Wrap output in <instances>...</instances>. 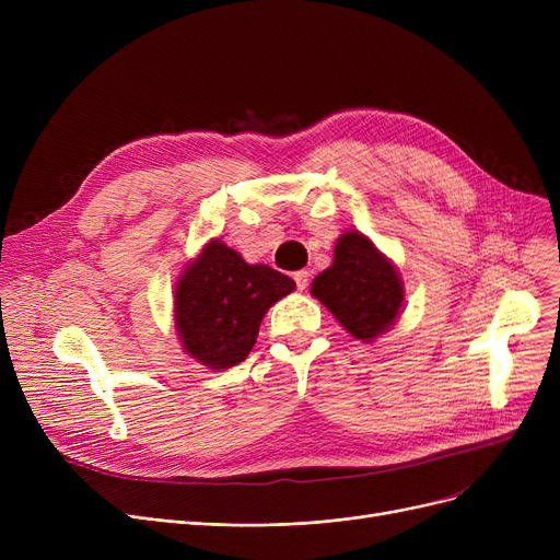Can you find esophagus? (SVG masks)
Wrapping results in <instances>:
<instances>
[{"label": "esophagus", "instance_id": "esophagus-1", "mask_svg": "<svg viewBox=\"0 0 560 560\" xmlns=\"http://www.w3.org/2000/svg\"><path fill=\"white\" fill-rule=\"evenodd\" d=\"M308 272L306 270H300V272H295V283H298V290H306L308 288Z\"/></svg>", "mask_w": 560, "mask_h": 560}]
</instances>
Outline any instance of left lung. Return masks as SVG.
I'll return each instance as SVG.
<instances>
[{
	"instance_id": "1",
	"label": "left lung",
	"mask_w": 560,
	"mask_h": 560,
	"mask_svg": "<svg viewBox=\"0 0 560 560\" xmlns=\"http://www.w3.org/2000/svg\"><path fill=\"white\" fill-rule=\"evenodd\" d=\"M311 295L325 304L347 334L372 342L388 331L404 304V283L390 258L361 231H345L334 249V262L317 275Z\"/></svg>"
}]
</instances>
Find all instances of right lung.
Returning a JSON list of instances; mask_svg holds the SVG:
<instances>
[{
  "label": "right lung",
  "mask_w": 560,
  "mask_h": 560,
  "mask_svg": "<svg viewBox=\"0 0 560 560\" xmlns=\"http://www.w3.org/2000/svg\"><path fill=\"white\" fill-rule=\"evenodd\" d=\"M292 290L290 277L245 262L220 238L206 243L174 290V327L186 354L211 370L243 363L262 315Z\"/></svg>",
  "instance_id": "add662e5"
}]
</instances>
